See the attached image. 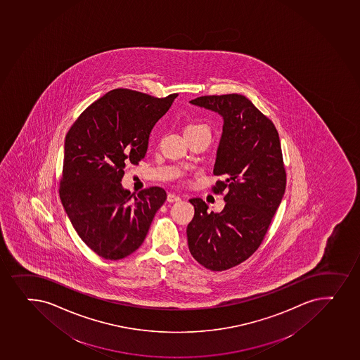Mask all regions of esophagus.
Instances as JSON below:
<instances>
[{
	"mask_svg": "<svg viewBox=\"0 0 360 360\" xmlns=\"http://www.w3.org/2000/svg\"><path fill=\"white\" fill-rule=\"evenodd\" d=\"M167 200L169 203H174V202L181 201L182 198H181V196H178V195H174V193H169Z\"/></svg>",
	"mask_w": 360,
	"mask_h": 360,
	"instance_id": "obj_1",
	"label": "esophagus"
}]
</instances>
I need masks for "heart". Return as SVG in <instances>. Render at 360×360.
<instances>
[{"label": "heart", "instance_id": "obj_1", "mask_svg": "<svg viewBox=\"0 0 360 360\" xmlns=\"http://www.w3.org/2000/svg\"><path fill=\"white\" fill-rule=\"evenodd\" d=\"M193 127H198V126H190V127H188V128H193Z\"/></svg>", "mask_w": 360, "mask_h": 360}]
</instances>
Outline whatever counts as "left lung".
I'll return each mask as SVG.
<instances>
[{
	"label": "left lung",
	"mask_w": 360,
	"mask_h": 360,
	"mask_svg": "<svg viewBox=\"0 0 360 360\" xmlns=\"http://www.w3.org/2000/svg\"><path fill=\"white\" fill-rule=\"evenodd\" d=\"M222 117V134L213 172L224 174L214 191L229 190L220 213H209L191 198L193 219L186 229L189 251L212 271L229 270L259 248L285 191V170L278 131L251 101L238 94L190 101Z\"/></svg>",
	"instance_id": "1"
}]
</instances>
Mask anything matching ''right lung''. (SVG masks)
Returning <instances> with one entry per match:
<instances>
[{
    "mask_svg": "<svg viewBox=\"0 0 360 360\" xmlns=\"http://www.w3.org/2000/svg\"><path fill=\"white\" fill-rule=\"evenodd\" d=\"M177 96L112 90L85 109L66 134L63 207L79 238L105 259L136 251L167 200L159 186L133 196L121 181L126 164L145 157L152 128Z\"/></svg>",
    "mask_w": 360,
    "mask_h": 360,
    "instance_id": "right-lung-1",
    "label": "right lung"
}]
</instances>
